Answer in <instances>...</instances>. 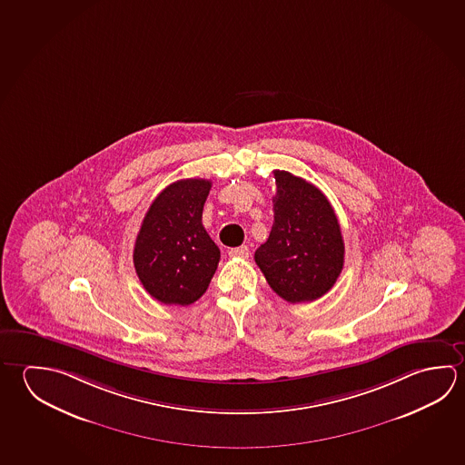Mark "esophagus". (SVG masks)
Listing matches in <instances>:
<instances>
[{
  "mask_svg": "<svg viewBox=\"0 0 465 465\" xmlns=\"http://www.w3.org/2000/svg\"><path fill=\"white\" fill-rule=\"evenodd\" d=\"M230 258H248L250 256V250L248 246H238V248H232L229 252Z\"/></svg>",
  "mask_w": 465,
  "mask_h": 465,
  "instance_id": "esophagus-1",
  "label": "esophagus"
}]
</instances>
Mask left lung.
Masks as SVG:
<instances>
[{
	"instance_id": "8db88e82",
	"label": "left lung",
	"mask_w": 465,
	"mask_h": 465,
	"mask_svg": "<svg viewBox=\"0 0 465 465\" xmlns=\"http://www.w3.org/2000/svg\"><path fill=\"white\" fill-rule=\"evenodd\" d=\"M274 223L254 261L271 289L291 303L325 295L344 264V242L333 207L309 181L274 172Z\"/></svg>"
}]
</instances>
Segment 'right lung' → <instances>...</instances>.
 I'll return each mask as SVG.
<instances>
[{
    "label": "right lung",
    "mask_w": 465,
    "mask_h": 465,
    "mask_svg": "<svg viewBox=\"0 0 465 465\" xmlns=\"http://www.w3.org/2000/svg\"><path fill=\"white\" fill-rule=\"evenodd\" d=\"M209 180L172 183L150 205L134 248L140 282L166 305H191L215 274L221 250L203 225Z\"/></svg>",
    "instance_id": "obj_1"
}]
</instances>
